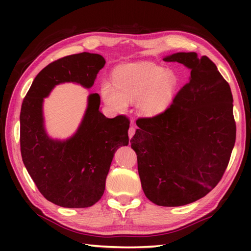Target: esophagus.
Segmentation results:
<instances>
[{"instance_id": "34e87169", "label": "esophagus", "mask_w": 251, "mask_h": 251, "mask_svg": "<svg viewBox=\"0 0 251 251\" xmlns=\"http://www.w3.org/2000/svg\"><path fill=\"white\" fill-rule=\"evenodd\" d=\"M135 132H136V128H135V127H134V126H131V127H129V129H128V137L130 138V139H131V138H132V137H134V135H135Z\"/></svg>"}]
</instances>
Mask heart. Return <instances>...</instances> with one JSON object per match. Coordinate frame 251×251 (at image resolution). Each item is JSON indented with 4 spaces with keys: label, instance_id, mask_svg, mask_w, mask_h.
<instances>
[{
    "label": "heart",
    "instance_id": "obj_1",
    "mask_svg": "<svg viewBox=\"0 0 251 251\" xmlns=\"http://www.w3.org/2000/svg\"><path fill=\"white\" fill-rule=\"evenodd\" d=\"M112 81L113 86L104 84L101 89L111 108L123 110L129 101H138V108L147 115H155L166 108L177 82L173 72H164L161 67L151 62L117 67Z\"/></svg>",
    "mask_w": 251,
    "mask_h": 251
}]
</instances>
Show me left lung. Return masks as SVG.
<instances>
[{
	"instance_id": "1",
	"label": "left lung",
	"mask_w": 251,
	"mask_h": 251,
	"mask_svg": "<svg viewBox=\"0 0 251 251\" xmlns=\"http://www.w3.org/2000/svg\"><path fill=\"white\" fill-rule=\"evenodd\" d=\"M191 69L188 83L166 109L137 120L131 148L143 192L175 207L204 197L219 183L236 139L230 85L207 56L177 52L164 59Z\"/></svg>"
}]
</instances>
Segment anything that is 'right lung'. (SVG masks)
<instances>
[{
    "mask_svg": "<svg viewBox=\"0 0 251 251\" xmlns=\"http://www.w3.org/2000/svg\"><path fill=\"white\" fill-rule=\"evenodd\" d=\"M105 63L98 54L62 57L46 66L32 83L20 111V152L36 188L47 201L66 208H85L103 195L115 151L128 145L129 120L106 119L99 111L100 97L92 94L76 134L67 141L46 135L43 98L55 85L75 82L89 88Z\"/></svg>",
    "mask_w": 251,
    "mask_h": 251,
    "instance_id": "1",
    "label": "right lung"
}]
</instances>
